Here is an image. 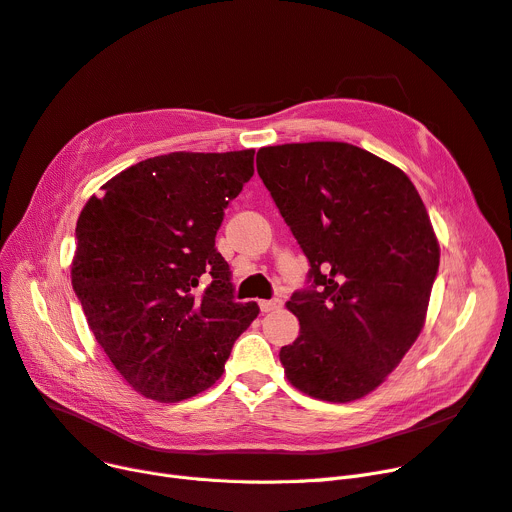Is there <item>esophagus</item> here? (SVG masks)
Returning <instances> with one entry per match:
<instances>
[{
	"mask_svg": "<svg viewBox=\"0 0 512 512\" xmlns=\"http://www.w3.org/2000/svg\"><path fill=\"white\" fill-rule=\"evenodd\" d=\"M258 306H260V312H271V310L279 308L281 302L279 300H260Z\"/></svg>",
	"mask_w": 512,
	"mask_h": 512,
	"instance_id": "esophagus-1",
	"label": "esophagus"
}]
</instances>
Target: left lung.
<instances>
[{"label": "left lung", "mask_w": 512, "mask_h": 512, "mask_svg": "<svg viewBox=\"0 0 512 512\" xmlns=\"http://www.w3.org/2000/svg\"><path fill=\"white\" fill-rule=\"evenodd\" d=\"M258 175L310 271L279 352L289 383L352 402L385 381L419 337L440 246L415 185L394 164L339 141L260 148Z\"/></svg>", "instance_id": "8db88e82"}]
</instances>
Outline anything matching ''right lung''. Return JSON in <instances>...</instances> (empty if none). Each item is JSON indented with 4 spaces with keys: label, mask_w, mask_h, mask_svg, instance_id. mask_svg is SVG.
Here are the masks:
<instances>
[{
    "label": "right lung",
    "mask_w": 512,
    "mask_h": 512,
    "mask_svg": "<svg viewBox=\"0 0 512 512\" xmlns=\"http://www.w3.org/2000/svg\"><path fill=\"white\" fill-rule=\"evenodd\" d=\"M252 175L254 150L156 156L110 179L79 216L72 289L97 344L145 398L181 402L214 385L260 312L235 302L214 248Z\"/></svg>",
    "instance_id": "1"
}]
</instances>
